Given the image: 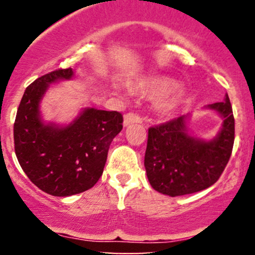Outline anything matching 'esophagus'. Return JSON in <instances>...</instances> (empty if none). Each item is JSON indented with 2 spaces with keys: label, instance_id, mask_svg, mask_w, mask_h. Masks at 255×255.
Masks as SVG:
<instances>
[{
  "label": "esophagus",
  "instance_id": "34e87169",
  "mask_svg": "<svg viewBox=\"0 0 255 255\" xmlns=\"http://www.w3.org/2000/svg\"><path fill=\"white\" fill-rule=\"evenodd\" d=\"M141 122H142L141 118H140L139 115H135V114H133V113L126 114L125 118H124L125 127H127V126H130L133 124H141Z\"/></svg>",
  "mask_w": 255,
  "mask_h": 255
}]
</instances>
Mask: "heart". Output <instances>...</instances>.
<instances>
[{"label":"heart","instance_id":"1","mask_svg":"<svg viewBox=\"0 0 255 255\" xmlns=\"http://www.w3.org/2000/svg\"><path fill=\"white\" fill-rule=\"evenodd\" d=\"M175 81L169 77H154L141 84L140 90L147 96H162L157 101L156 110L160 116H170L176 111L186 97L183 87L176 86L172 89Z\"/></svg>","mask_w":255,"mask_h":255}]
</instances>
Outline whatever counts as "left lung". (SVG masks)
I'll return each mask as SVG.
<instances>
[{
    "mask_svg": "<svg viewBox=\"0 0 255 255\" xmlns=\"http://www.w3.org/2000/svg\"><path fill=\"white\" fill-rule=\"evenodd\" d=\"M205 108L223 119L221 130L210 140L189 133L186 115L148 129L144 164L154 191L180 197L217 182L233 151L235 120L228 95L223 102Z\"/></svg>",
    "mask_w": 255,
    "mask_h": 255,
    "instance_id": "left-lung-1",
    "label": "left lung"
}]
</instances>
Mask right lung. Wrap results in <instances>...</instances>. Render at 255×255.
I'll list each match as a JSON object with an SVG mask.
<instances>
[{
    "label": "right lung",
    "instance_id": "right-lung-1",
    "mask_svg": "<svg viewBox=\"0 0 255 255\" xmlns=\"http://www.w3.org/2000/svg\"><path fill=\"white\" fill-rule=\"evenodd\" d=\"M73 75L72 68L57 69L34 80L25 90L14 122L20 166L38 188L54 197L79 194L97 183L124 122L118 111L96 108H85L68 125L44 121L39 108L49 86Z\"/></svg>",
    "mask_w": 255,
    "mask_h": 255
}]
</instances>
